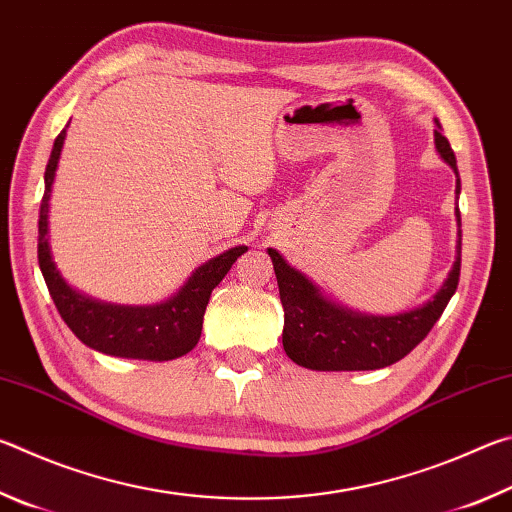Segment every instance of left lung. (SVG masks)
<instances>
[{
    "label": "left lung",
    "mask_w": 512,
    "mask_h": 512,
    "mask_svg": "<svg viewBox=\"0 0 512 512\" xmlns=\"http://www.w3.org/2000/svg\"><path fill=\"white\" fill-rule=\"evenodd\" d=\"M438 124V121H436ZM440 128V124H438ZM436 128V151L456 173V196L461 194L456 155L447 137ZM458 221V257L440 291L422 307L395 316H368L327 300L305 273L287 264L277 250L268 248L284 307L282 345L287 357L309 370H377L404 359L436 320L443 316L461 277V212Z\"/></svg>",
    "instance_id": "obj_1"
}]
</instances>
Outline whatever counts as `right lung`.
Instances as JSON below:
<instances>
[{
	"label": "right lung",
	"mask_w": 512,
	"mask_h": 512,
	"mask_svg": "<svg viewBox=\"0 0 512 512\" xmlns=\"http://www.w3.org/2000/svg\"><path fill=\"white\" fill-rule=\"evenodd\" d=\"M67 126L56 137L49 155L45 169V196H42L38 219V264L60 318L76 334V339L92 350L110 354V357L146 361L183 357L189 350H194V345L201 339L205 307L210 302L214 287L237 262V257L246 253L248 246H235L198 266L183 284V289L160 305H110V302H99L72 289L56 268L49 246V198Z\"/></svg>",
	"instance_id": "1"
}]
</instances>
